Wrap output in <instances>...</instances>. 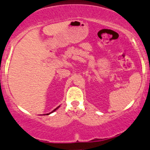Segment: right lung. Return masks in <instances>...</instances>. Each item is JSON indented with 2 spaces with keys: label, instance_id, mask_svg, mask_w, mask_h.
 <instances>
[{
  "label": "right lung",
  "instance_id": "right-lung-1",
  "mask_svg": "<svg viewBox=\"0 0 150 150\" xmlns=\"http://www.w3.org/2000/svg\"><path fill=\"white\" fill-rule=\"evenodd\" d=\"M59 107H57V108H56V109H54V110L53 111H52V112H50V113H52V112H54V111H55L56 110H57V108H59ZM50 113H49V114H47V115H48V114H50Z\"/></svg>",
  "mask_w": 150,
  "mask_h": 150
}]
</instances>
